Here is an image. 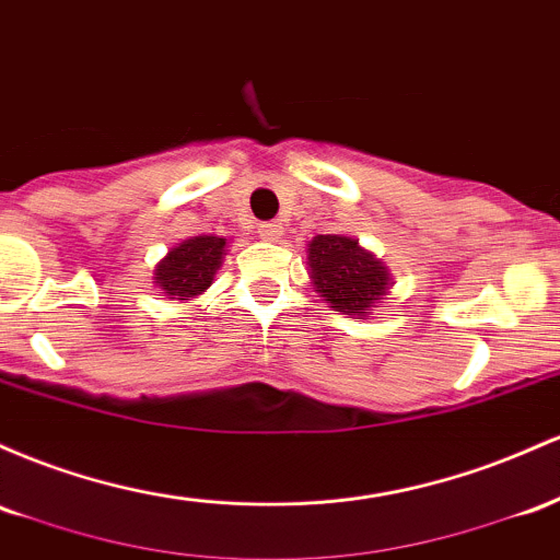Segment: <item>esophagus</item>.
Returning <instances> with one entry per match:
<instances>
[{
    "label": "esophagus",
    "instance_id": "34e87169",
    "mask_svg": "<svg viewBox=\"0 0 560 560\" xmlns=\"http://www.w3.org/2000/svg\"><path fill=\"white\" fill-rule=\"evenodd\" d=\"M259 235L264 237V241L275 243V241H280L282 228H280L278 222H264V224H259Z\"/></svg>",
    "mask_w": 560,
    "mask_h": 560
}]
</instances>
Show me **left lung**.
I'll use <instances>...</instances> for the list:
<instances>
[{
	"label": "left lung",
	"mask_w": 560,
	"mask_h": 560,
	"mask_svg": "<svg viewBox=\"0 0 560 560\" xmlns=\"http://www.w3.org/2000/svg\"><path fill=\"white\" fill-rule=\"evenodd\" d=\"M310 275L317 293L336 312L364 319L383 296H388L392 275L360 241L347 235H317L306 248Z\"/></svg>",
	"instance_id": "8db88e82"
}]
</instances>
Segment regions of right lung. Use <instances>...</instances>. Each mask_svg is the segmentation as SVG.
Wrapping results in <instances>:
<instances>
[{"instance_id":"obj_1","label":"right lung","mask_w":560,"mask_h":560,"mask_svg":"<svg viewBox=\"0 0 560 560\" xmlns=\"http://www.w3.org/2000/svg\"><path fill=\"white\" fill-rule=\"evenodd\" d=\"M228 241L217 235L187 237L168 250L155 264V285L168 299L190 301L200 296L213 282V275L222 267Z\"/></svg>"}]
</instances>
